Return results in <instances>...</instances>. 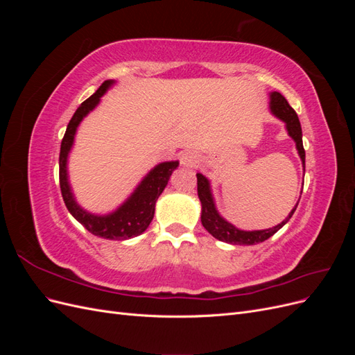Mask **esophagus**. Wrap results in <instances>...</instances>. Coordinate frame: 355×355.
<instances>
[{"instance_id":"1","label":"esophagus","mask_w":355,"mask_h":355,"mask_svg":"<svg viewBox=\"0 0 355 355\" xmlns=\"http://www.w3.org/2000/svg\"><path fill=\"white\" fill-rule=\"evenodd\" d=\"M200 155L192 153V151H188V153H184L180 155V164L185 166V167H196L200 164Z\"/></svg>"}]
</instances>
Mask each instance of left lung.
Wrapping results in <instances>:
<instances>
[{"mask_svg":"<svg viewBox=\"0 0 355 355\" xmlns=\"http://www.w3.org/2000/svg\"><path fill=\"white\" fill-rule=\"evenodd\" d=\"M270 111L286 124V130L287 135L293 139L296 144L297 154L302 159V167L305 170V149L302 144V127H300L299 118L295 112L292 106L288 105L284 96L278 92H271L270 93ZM197 191H198V198L201 201V223L202 227L206 228L214 239L230 243V244H239V245H253L257 243H262L268 240L270 237L278 231L282 230L284 225L290 220V218L293 216V213L297 207L299 201L296 202V206L292 209V211L288 213V216L282 222L275 225L272 228L268 230H257V231H243L239 230L235 225L228 222L223 216H220V213L216 209V202H214L213 198V192L209 179L197 173ZM302 194V192H300ZM300 198V197H299Z\"/></svg>","mask_w":355,"mask_h":355,"instance_id":"obj_1","label":"left lung"}]
</instances>
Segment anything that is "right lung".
<instances>
[{"label":"right lung","instance_id":"right-lung-1","mask_svg":"<svg viewBox=\"0 0 355 355\" xmlns=\"http://www.w3.org/2000/svg\"><path fill=\"white\" fill-rule=\"evenodd\" d=\"M114 84V80H106L101 87L96 90V93H93L87 101H84L78 106V110L75 111L73 116L71 118L60 145L59 180L62 197L67 204V209L85 230L92 232L93 235H98V237L106 240H128L141 235L149 227V223H151L155 213V202L161 196V192L167 187V182L171 173L178 168L179 161H164V163H159L155 167H153L144 176V179L139 182V185L135 188L132 194L128 196V198L111 213L96 214L80 206L77 200H75L69 184L68 157L73 146L78 125L81 124L84 118L101 103L102 96L108 92Z\"/></svg>","mask_w":355,"mask_h":355}]
</instances>
